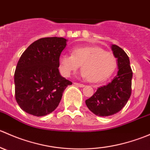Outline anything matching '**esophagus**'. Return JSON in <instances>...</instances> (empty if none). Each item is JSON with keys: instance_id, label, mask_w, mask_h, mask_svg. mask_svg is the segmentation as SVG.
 Here are the masks:
<instances>
[{"instance_id": "34e87169", "label": "esophagus", "mask_w": 150, "mask_h": 150, "mask_svg": "<svg viewBox=\"0 0 150 150\" xmlns=\"http://www.w3.org/2000/svg\"><path fill=\"white\" fill-rule=\"evenodd\" d=\"M74 84H75V86H78V87H80V88H83L84 86H85V85L81 84V83H74Z\"/></svg>"}]
</instances>
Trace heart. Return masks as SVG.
<instances>
[{"label": "heart", "mask_w": 150, "mask_h": 150, "mask_svg": "<svg viewBox=\"0 0 150 150\" xmlns=\"http://www.w3.org/2000/svg\"><path fill=\"white\" fill-rule=\"evenodd\" d=\"M116 59L112 54L98 46L78 47L71 54H62L59 59L62 75L69 77L81 65V75L91 83L106 81L116 67Z\"/></svg>", "instance_id": "1"}]
</instances>
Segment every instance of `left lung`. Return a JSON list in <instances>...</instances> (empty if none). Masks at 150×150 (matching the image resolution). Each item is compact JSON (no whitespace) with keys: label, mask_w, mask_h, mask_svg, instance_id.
<instances>
[{"label":"left lung","mask_w":150,"mask_h":150,"mask_svg":"<svg viewBox=\"0 0 150 150\" xmlns=\"http://www.w3.org/2000/svg\"><path fill=\"white\" fill-rule=\"evenodd\" d=\"M112 51L117 59L118 71L112 81L99 88L96 93L86 100L88 108L96 115L107 117L123 108L131 94L133 72L126 53L117 45H112Z\"/></svg>","instance_id":"8db88e82"}]
</instances>
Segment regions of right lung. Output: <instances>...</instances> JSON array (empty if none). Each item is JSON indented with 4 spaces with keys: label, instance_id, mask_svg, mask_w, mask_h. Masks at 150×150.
<instances>
[{
    "label": "right lung",
    "instance_id": "right-lung-1",
    "mask_svg": "<svg viewBox=\"0 0 150 150\" xmlns=\"http://www.w3.org/2000/svg\"><path fill=\"white\" fill-rule=\"evenodd\" d=\"M67 41L64 38H40L21 56L14 73L15 98L28 114L41 117L52 112L72 85L59 71V59Z\"/></svg>",
    "mask_w": 150,
    "mask_h": 150
}]
</instances>
